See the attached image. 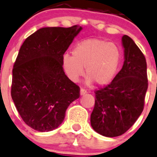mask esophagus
I'll use <instances>...</instances> for the list:
<instances>
[{
	"mask_svg": "<svg viewBox=\"0 0 157 157\" xmlns=\"http://www.w3.org/2000/svg\"><path fill=\"white\" fill-rule=\"evenodd\" d=\"M87 90H85V89H83V88H81L80 89V95H83V94H85L86 93H87Z\"/></svg>",
	"mask_w": 157,
	"mask_h": 157,
	"instance_id": "obj_1",
	"label": "esophagus"
}]
</instances>
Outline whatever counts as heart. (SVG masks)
I'll list each match as a JSON object with an SVG mask.
<instances>
[{
	"instance_id": "1",
	"label": "heart",
	"mask_w": 157,
	"mask_h": 157,
	"mask_svg": "<svg viewBox=\"0 0 157 157\" xmlns=\"http://www.w3.org/2000/svg\"><path fill=\"white\" fill-rule=\"evenodd\" d=\"M120 59L121 52L116 44L90 39L77 43L72 51V56L65 54L62 64L64 72L71 81H78L85 67L87 83L94 81L98 85L104 86L115 77Z\"/></svg>"
}]
</instances>
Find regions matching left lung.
Listing matches in <instances>:
<instances>
[{
  "label": "left lung",
  "mask_w": 157,
  "mask_h": 157,
  "mask_svg": "<svg viewBox=\"0 0 157 157\" xmlns=\"http://www.w3.org/2000/svg\"><path fill=\"white\" fill-rule=\"evenodd\" d=\"M125 61L111 83L95 90L90 124L95 132L107 137L124 134L138 119L144 108L148 88L144 55L129 36H123Z\"/></svg>",
  "instance_id": "left-lung-1"
}]
</instances>
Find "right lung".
I'll use <instances>...</instances> for the list:
<instances>
[{"instance_id": "obj_1", "label": "right lung", "mask_w": 157, "mask_h": 157, "mask_svg": "<svg viewBox=\"0 0 157 157\" xmlns=\"http://www.w3.org/2000/svg\"><path fill=\"white\" fill-rule=\"evenodd\" d=\"M81 29L79 25L42 28L20 48L11 94L23 121L36 131L56 128L69 105L80 97L79 86L64 73L62 59Z\"/></svg>"}]
</instances>
